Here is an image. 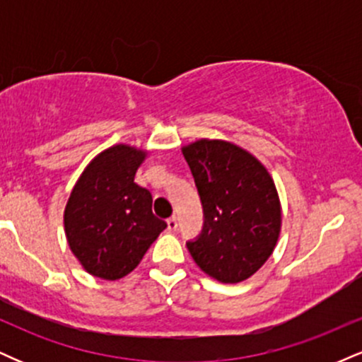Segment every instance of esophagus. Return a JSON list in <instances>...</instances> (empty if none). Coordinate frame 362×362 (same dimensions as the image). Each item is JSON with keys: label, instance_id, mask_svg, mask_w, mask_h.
<instances>
[{"label": "esophagus", "instance_id": "1", "mask_svg": "<svg viewBox=\"0 0 362 362\" xmlns=\"http://www.w3.org/2000/svg\"><path fill=\"white\" fill-rule=\"evenodd\" d=\"M167 224H168V230L170 231H175L177 230V218L175 216H172V218L167 219Z\"/></svg>", "mask_w": 362, "mask_h": 362}]
</instances>
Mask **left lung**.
I'll use <instances>...</instances> for the list:
<instances>
[{"instance_id":"left-lung-1","label":"left lung","mask_w":362,"mask_h":362,"mask_svg":"<svg viewBox=\"0 0 362 362\" xmlns=\"http://www.w3.org/2000/svg\"><path fill=\"white\" fill-rule=\"evenodd\" d=\"M182 153L204 209L201 235L187 242L190 255L224 284L248 279L272 255L281 233V202L271 173L228 141L199 139Z\"/></svg>"}]
</instances>
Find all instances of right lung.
<instances>
[{
  "mask_svg": "<svg viewBox=\"0 0 362 362\" xmlns=\"http://www.w3.org/2000/svg\"><path fill=\"white\" fill-rule=\"evenodd\" d=\"M146 155L129 144L107 148L73 187L64 209L66 238L91 276L107 281L127 276L167 228L153 214L149 190L134 182Z\"/></svg>",
  "mask_w": 362,
  "mask_h": 362,
  "instance_id": "right-lung-1",
  "label": "right lung"
}]
</instances>
